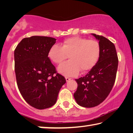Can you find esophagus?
Wrapping results in <instances>:
<instances>
[{"instance_id":"esophagus-1","label":"esophagus","mask_w":133,"mask_h":133,"mask_svg":"<svg viewBox=\"0 0 133 133\" xmlns=\"http://www.w3.org/2000/svg\"><path fill=\"white\" fill-rule=\"evenodd\" d=\"M70 80H71V78H70L67 77H66V82H69V81Z\"/></svg>"}]
</instances>
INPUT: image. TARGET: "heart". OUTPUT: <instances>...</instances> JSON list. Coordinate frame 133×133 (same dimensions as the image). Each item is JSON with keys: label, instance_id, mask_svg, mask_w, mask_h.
I'll use <instances>...</instances> for the list:
<instances>
[{"label": "heart", "instance_id": "b5f03b06", "mask_svg": "<svg viewBox=\"0 0 133 133\" xmlns=\"http://www.w3.org/2000/svg\"><path fill=\"white\" fill-rule=\"evenodd\" d=\"M69 55L70 60L58 67V71L66 76H77L80 70L89 71L95 66L100 55L98 42L80 37L64 40L62 46L54 44L49 49V58L56 64H60Z\"/></svg>", "mask_w": 133, "mask_h": 133}]
</instances>
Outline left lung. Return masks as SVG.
<instances>
[{
	"label": "left lung",
	"instance_id": "left-lung-1",
	"mask_svg": "<svg viewBox=\"0 0 133 133\" xmlns=\"http://www.w3.org/2000/svg\"><path fill=\"white\" fill-rule=\"evenodd\" d=\"M98 40L100 55L95 66L83 77L76 79L78 86L74 97L80 106H97L109 96L116 80L118 57L114 44L102 36L92 33Z\"/></svg>",
	"mask_w": 133,
	"mask_h": 133
}]
</instances>
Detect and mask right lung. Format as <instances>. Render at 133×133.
<instances>
[{
  "label": "right lung",
  "instance_id": "obj_1",
  "mask_svg": "<svg viewBox=\"0 0 133 133\" xmlns=\"http://www.w3.org/2000/svg\"><path fill=\"white\" fill-rule=\"evenodd\" d=\"M56 41L53 37L34 36L22 39L15 50L18 89L24 100L37 109L53 106L66 83L48 57L49 49Z\"/></svg>",
  "mask_w": 133,
  "mask_h": 133
}]
</instances>
